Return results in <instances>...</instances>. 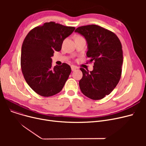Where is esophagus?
Wrapping results in <instances>:
<instances>
[{"mask_svg": "<svg viewBox=\"0 0 146 146\" xmlns=\"http://www.w3.org/2000/svg\"><path fill=\"white\" fill-rule=\"evenodd\" d=\"M71 68H72V71H74V70H76V69H78V67L77 66H71Z\"/></svg>", "mask_w": 146, "mask_h": 146, "instance_id": "34e87169", "label": "esophagus"}]
</instances>
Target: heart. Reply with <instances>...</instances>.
I'll use <instances>...</instances> for the list:
<instances>
[{"label": "heart", "mask_w": 146, "mask_h": 146, "mask_svg": "<svg viewBox=\"0 0 146 146\" xmlns=\"http://www.w3.org/2000/svg\"><path fill=\"white\" fill-rule=\"evenodd\" d=\"M80 36H78L77 37H80Z\"/></svg>", "instance_id": "b5f03b06"}]
</instances>
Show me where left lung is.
Masks as SVG:
<instances>
[{
    "label": "left lung",
    "instance_id": "1",
    "mask_svg": "<svg viewBox=\"0 0 146 146\" xmlns=\"http://www.w3.org/2000/svg\"><path fill=\"white\" fill-rule=\"evenodd\" d=\"M88 42L86 56L94 61V70L80 68L83 77L79 81L83 95L99 100L111 94L118 85L122 73L123 52L118 37L111 31L96 25L78 27L75 30Z\"/></svg>",
    "mask_w": 146,
    "mask_h": 146
}]
</instances>
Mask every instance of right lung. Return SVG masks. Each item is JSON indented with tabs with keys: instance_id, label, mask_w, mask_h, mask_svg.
<instances>
[{
	"instance_id": "1",
	"label": "right lung",
	"mask_w": 146,
	"mask_h": 146,
	"mask_svg": "<svg viewBox=\"0 0 146 146\" xmlns=\"http://www.w3.org/2000/svg\"><path fill=\"white\" fill-rule=\"evenodd\" d=\"M75 29L54 22H45L31 29L22 43L21 70L28 85L44 97L55 95L62 90L71 73L66 63L52 67L54 51H60L63 42Z\"/></svg>"
}]
</instances>
